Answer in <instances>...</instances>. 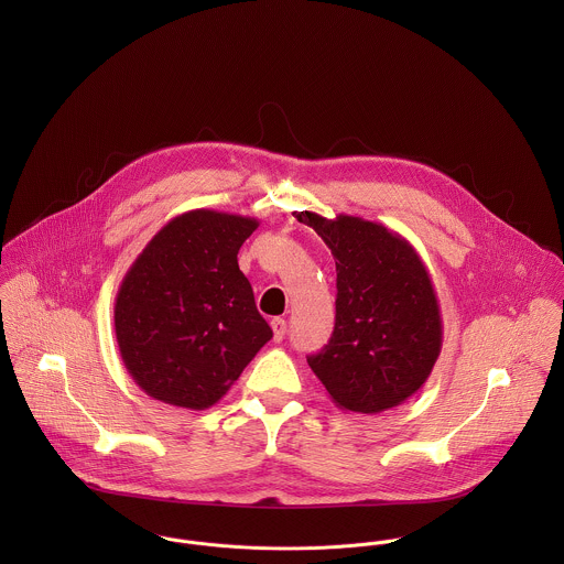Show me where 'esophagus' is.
Listing matches in <instances>:
<instances>
[{"label":"esophagus","mask_w":564,"mask_h":564,"mask_svg":"<svg viewBox=\"0 0 564 564\" xmlns=\"http://www.w3.org/2000/svg\"><path fill=\"white\" fill-rule=\"evenodd\" d=\"M271 327H273V338L280 343L286 334V322L282 317H275V319H271Z\"/></svg>","instance_id":"esophagus-1"}]
</instances>
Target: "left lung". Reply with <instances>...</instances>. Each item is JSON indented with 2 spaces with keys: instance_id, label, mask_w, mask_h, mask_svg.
Segmentation results:
<instances>
[{
  "instance_id": "1",
  "label": "left lung",
  "mask_w": 564,
  "mask_h": 564,
  "mask_svg": "<svg viewBox=\"0 0 564 564\" xmlns=\"http://www.w3.org/2000/svg\"><path fill=\"white\" fill-rule=\"evenodd\" d=\"M332 249L336 322L308 365L332 402L378 414L414 395L432 373L443 322L432 278L402 235L351 215L293 213Z\"/></svg>"
}]
</instances>
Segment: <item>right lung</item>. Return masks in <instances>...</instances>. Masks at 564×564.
Masks as SVG:
<instances>
[{"label":"right lung","mask_w":564,"mask_h":564,"mask_svg":"<svg viewBox=\"0 0 564 564\" xmlns=\"http://www.w3.org/2000/svg\"><path fill=\"white\" fill-rule=\"evenodd\" d=\"M258 219L208 208L173 217L115 297V334L132 380L188 410L219 402L273 332L237 253Z\"/></svg>","instance_id":"add662e5"}]
</instances>
